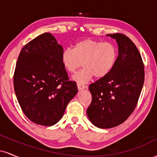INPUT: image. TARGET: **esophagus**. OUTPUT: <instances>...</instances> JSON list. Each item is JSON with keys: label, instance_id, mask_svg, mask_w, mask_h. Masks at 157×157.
Returning <instances> with one entry per match:
<instances>
[{"label": "esophagus", "instance_id": "obj_1", "mask_svg": "<svg viewBox=\"0 0 157 157\" xmlns=\"http://www.w3.org/2000/svg\"><path fill=\"white\" fill-rule=\"evenodd\" d=\"M77 89H78L79 91H80V90H82V89H86V86H84V85H82V84L77 83Z\"/></svg>", "mask_w": 157, "mask_h": 157}]
</instances>
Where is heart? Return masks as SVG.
<instances>
[{"label": "heart", "instance_id": "obj_1", "mask_svg": "<svg viewBox=\"0 0 157 157\" xmlns=\"http://www.w3.org/2000/svg\"><path fill=\"white\" fill-rule=\"evenodd\" d=\"M117 57V50L111 43L85 39L77 43L74 49H65L61 55V62L69 73H75L82 63L84 68L74 75L73 80L79 84H85L94 76L102 78L109 75Z\"/></svg>", "mask_w": 157, "mask_h": 157}]
</instances>
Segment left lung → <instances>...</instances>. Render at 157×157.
Segmentation results:
<instances>
[{
	"instance_id": "left-lung-1",
	"label": "left lung",
	"mask_w": 157,
	"mask_h": 157,
	"mask_svg": "<svg viewBox=\"0 0 157 157\" xmlns=\"http://www.w3.org/2000/svg\"><path fill=\"white\" fill-rule=\"evenodd\" d=\"M119 55L109 75L91 83L92 100L87 116L94 125L111 128L124 122L137 104L145 80L144 64L140 52L129 37L115 33Z\"/></svg>"
}]
</instances>
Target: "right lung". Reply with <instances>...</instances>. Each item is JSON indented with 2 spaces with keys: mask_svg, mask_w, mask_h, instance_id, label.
<instances>
[{
  "mask_svg": "<svg viewBox=\"0 0 157 157\" xmlns=\"http://www.w3.org/2000/svg\"><path fill=\"white\" fill-rule=\"evenodd\" d=\"M63 52L55 37L46 32L25 45L18 56L15 92L23 112L37 125L57 123L78 91L61 62Z\"/></svg>",
  "mask_w": 157,
  "mask_h": 157,
  "instance_id": "right-lung-1",
  "label": "right lung"
}]
</instances>
